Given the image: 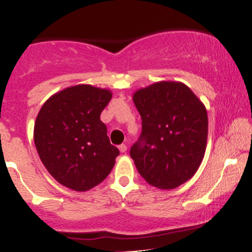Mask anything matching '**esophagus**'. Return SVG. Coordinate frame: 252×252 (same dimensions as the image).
<instances>
[{
    "instance_id": "obj_1",
    "label": "esophagus",
    "mask_w": 252,
    "mask_h": 252,
    "mask_svg": "<svg viewBox=\"0 0 252 252\" xmlns=\"http://www.w3.org/2000/svg\"><path fill=\"white\" fill-rule=\"evenodd\" d=\"M119 151L121 153H125L126 151H127V146L125 144H121V145H119Z\"/></svg>"
}]
</instances>
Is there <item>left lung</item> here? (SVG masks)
<instances>
[{"label": "left lung", "mask_w": 252, "mask_h": 252, "mask_svg": "<svg viewBox=\"0 0 252 252\" xmlns=\"http://www.w3.org/2000/svg\"><path fill=\"white\" fill-rule=\"evenodd\" d=\"M141 134L129 151L140 176L155 188L172 190L197 172L208 141L205 106L188 86L160 81L133 94Z\"/></svg>", "instance_id": "8db88e82"}]
</instances>
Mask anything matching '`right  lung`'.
Returning a JSON list of instances; mask_svg holds the SVG:
<instances>
[{
	"label": "right lung",
	"instance_id": "obj_1",
	"mask_svg": "<svg viewBox=\"0 0 252 252\" xmlns=\"http://www.w3.org/2000/svg\"><path fill=\"white\" fill-rule=\"evenodd\" d=\"M112 99L108 90L78 85L43 103L34 126V143L44 167L61 185L87 191L113 168L119 150L109 143L100 114Z\"/></svg>",
	"mask_w": 252,
	"mask_h": 252
}]
</instances>
